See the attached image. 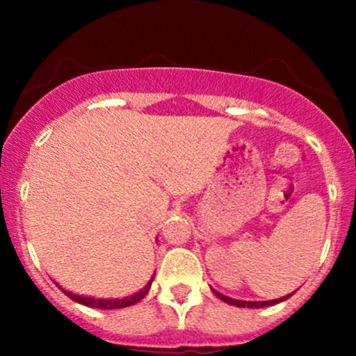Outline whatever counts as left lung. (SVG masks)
I'll list each match as a JSON object with an SVG mask.
<instances>
[{"label":"left lung","mask_w":356,"mask_h":356,"mask_svg":"<svg viewBox=\"0 0 356 356\" xmlns=\"http://www.w3.org/2000/svg\"><path fill=\"white\" fill-rule=\"evenodd\" d=\"M212 293H214V295L218 296L219 300H222L224 303H227V305H234V306H239V308H264V306L281 303V301L288 300V298L293 295V293H291V295H286V296H283V298H277V300H271V301H243V300H234V298H229V296L220 295V293L216 291V289H212Z\"/></svg>","instance_id":"8db88e82"}]
</instances>
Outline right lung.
Returning <instances> with one entry per match:
<instances>
[{
	"label": "right lung",
	"instance_id": "add662e5",
	"mask_svg": "<svg viewBox=\"0 0 356 356\" xmlns=\"http://www.w3.org/2000/svg\"><path fill=\"white\" fill-rule=\"evenodd\" d=\"M152 281H154V276L150 277L149 283H147L144 288L140 289V291H137L136 295L120 298V300H118V298H115V300H99V298L80 296V295H75V293H70V291H67V289H63L58 283H56V286H58L61 291H63L68 298H72L73 301H76V303H80V305L90 306V308H99V309H118V308H127V306H132V305L138 303V301H140L142 298H144L147 293H149Z\"/></svg>",
	"mask_w": 356,
	"mask_h": 356
}]
</instances>
